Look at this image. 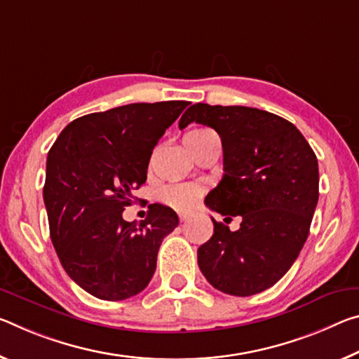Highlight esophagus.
Returning <instances> with one entry per match:
<instances>
[{
	"instance_id": "1",
	"label": "esophagus",
	"mask_w": 359,
	"mask_h": 359,
	"mask_svg": "<svg viewBox=\"0 0 359 359\" xmlns=\"http://www.w3.org/2000/svg\"><path fill=\"white\" fill-rule=\"evenodd\" d=\"M179 219H180V222H187L190 219V214L189 212H180L179 214Z\"/></svg>"
}]
</instances>
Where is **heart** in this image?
I'll list each match as a JSON object with an SVG mask.
<instances>
[{
	"instance_id": "obj_1",
	"label": "heart",
	"mask_w": 359,
	"mask_h": 359,
	"mask_svg": "<svg viewBox=\"0 0 359 359\" xmlns=\"http://www.w3.org/2000/svg\"><path fill=\"white\" fill-rule=\"evenodd\" d=\"M212 133L210 129L206 128H198V129H191L185 134V139H193V137H200V135ZM201 195V189L198 185L193 184H182V185H170L166 190L163 191V201L168 203L169 206H172L175 209H189L193 204L196 203L198 198Z\"/></svg>"
}]
</instances>
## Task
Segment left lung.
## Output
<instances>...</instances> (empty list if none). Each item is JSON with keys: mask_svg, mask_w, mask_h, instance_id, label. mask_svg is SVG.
Masks as SVG:
<instances>
[{"mask_svg": "<svg viewBox=\"0 0 359 359\" xmlns=\"http://www.w3.org/2000/svg\"><path fill=\"white\" fill-rule=\"evenodd\" d=\"M193 121L212 128L224 149L225 174L204 203L243 219L236 231L212 219L198 265L222 292L259 294L286 275L309 238L320 196L316 155L292 123L259 108L195 104L179 128Z\"/></svg>", "mask_w": 359, "mask_h": 359, "instance_id": "obj_1", "label": "left lung"}]
</instances>
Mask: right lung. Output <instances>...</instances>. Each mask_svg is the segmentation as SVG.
Instances as JSON below:
<instances>
[{
	"label": "right lung",
	"mask_w": 359,
	"mask_h": 359,
	"mask_svg": "<svg viewBox=\"0 0 359 359\" xmlns=\"http://www.w3.org/2000/svg\"><path fill=\"white\" fill-rule=\"evenodd\" d=\"M190 102L129 104L90 113L62 130L48 153L44 206L67 275L102 300L149 286L163 238L179 225L172 209L150 204L140 225L123 219L145 184L158 140Z\"/></svg>",
	"instance_id": "add662e5"
}]
</instances>
